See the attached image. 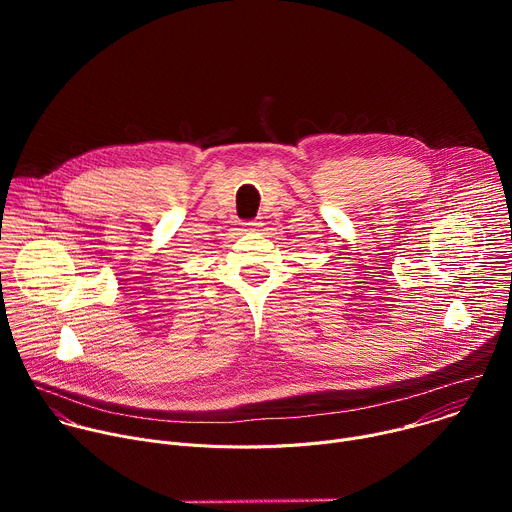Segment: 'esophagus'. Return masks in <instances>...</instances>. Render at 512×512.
Wrapping results in <instances>:
<instances>
[{"label":"esophagus","mask_w":512,"mask_h":512,"mask_svg":"<svg viewBox=\"0 0 512 512\" xmlns=\"http://www.w3.org/2000/svg\"><path fill=\"white\" fill-rule=\"evenodd\" d=\"M259 225H261V223H257V221H249V223H243V229L249 231V233H253V231L259 229Z\"/></svg>","instance_id":"34e87169"}]
</instances>
